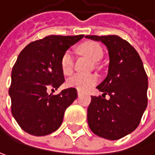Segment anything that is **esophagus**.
<instances>
[{"instance_id": "34e87169", "label": "esophagus", "mask_w": 155, "mask_h": 155, "mask_svg": "<svg viewBox=\"0 0 155 155\" xmlns=\"http://www.w3.org/2000/svg\"><path fill=\"white\" fill-rule=\"evenodd\" d=\"M82 94H83V93H82L81 91H79V90H78V96H81Z\"/></svg>"}]
</instances>
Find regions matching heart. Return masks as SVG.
Returning <instances> with one entry per match:
<instances>
[{
  "instance_id": "heart-1",
  "label": "heart",
  "mask_w": 155,
  "mask_h": 155,
  "mask_svg": "<svg viewBox=\"0 0 155 155\" xmlns=\"http://www.w3.org/2000/svg\"><path fill=\"white\" fill-rule=\"evenodd\" d=\"M80 50L85 56L92 61H99L103 54L102 49L99 44L94 41H86L80 46ZM61 68L63 74L70 75L74 69V55L71 49L66 50L61 57ZM99 80L98 76L95 74H75L67 80V85L76 88L79 91L85 92L90 90L97 84Z\"/></svg>"
}]
</instances>
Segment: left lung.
<instances>
[{
    "label": "left lung",
    "mask_w": 155,
    "mask_h": 155,
    "mask_svg": "<svg viewBox=\"0 0 155 155\" xmlns=\"http://www.w3.org/2000/svg\"><path fill=\"white\" fill-rule=\"evenodd\" d=\"M108 50L107 76L97 88L110 96H92L87 109L88 125L94 134L116 140L138 127L147 106V75L136 49L117 35H87Z\"/></svg>",
    "instance_id": "obj_1"
}]
</instances>
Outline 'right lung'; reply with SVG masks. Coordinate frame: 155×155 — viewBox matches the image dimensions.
Segmentation results:
<instances>
[{
  "label": "right lung",
  "instance_id": "right-lung-1",
  "mask_svg": "<svg viewBox=\"0 0 155 155\" xmlns=\"http://www.w3.org/2000/svg\"><path fill=\"white\" fill-rule=\"evenodd\" d=\"M84 37L51 35L31 42L21 51L11 72L8 94L11 113L31 135L45 136L61 126L66 108L77 99L76 88L49 94L64 82L62 54Z\"/></svg>",
  "mask_w": 155,
  "mask_h": 155
}]
</instances>
